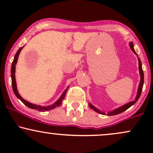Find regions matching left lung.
I'll return each mask as SVG.
<instances>
[{
    "label": "left lung",
    "mask_w": 153,
    "mask_h": 153,
    "mask_svg": "<svg viewBox=\"0 0 153 153\" xmlns=\"http://www.w3.org/2000/svg\"><path fill=\"white\" fill-rule=\"evenodd\" d=\"M129 46H130V48H131V50H132V52H134L135 54H137H137L136 53V52H135L134 50V46H133V43L132 42L129 43ZM138 61H139V71H140V85H139V87H138L137 94V96H136V98H135V100H134V101H131V102H129L128 103H127V104L124 105V106L119 107V108H116V109L112 111L108 112V113L107 114V115H108V116H114V115L119 114H120V113H122V112H124V111L128 109V108H129V107H131V106H132V105H134V103H136L137 101L139 98H140V95H141L142 91H143V84H144V73H143V68H142L141 60H140V59L139 58V57H138ZM89 103V106H90L93 110H94L95 111H96L97 113L101 114H103V115L106 114L104 112H102V111H101L98 110L97 108H96V107H94V106H93L91 103Z\"/></svg>",
    "instance_id": "left-lung-1"
}]
</instances>
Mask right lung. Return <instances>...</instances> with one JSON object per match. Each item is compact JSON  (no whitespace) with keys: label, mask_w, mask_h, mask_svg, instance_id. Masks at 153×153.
<instances>
[{"label":"right lung","mask_w":153,"mask_h":153,"mask_svg":"<svg viewBox=\"0 0 153 153\" xmlns=\"http://www.w3.org/2000/svg\"><path fill=\"white\" fill-rule=\"evenodd\" d=\"M23 47L24 46L20 47L19 48V50L17 51V52L16 53L15 56H14V59H13V62H12V65H11V71H10V73H11V75H10V76H11V81H12V88H13V93H14L16 96L17 98H18L19 99H20L21 101H22L23 103H24V104H25L26 106H27L29 108H32V109H35V110H37L39 111H49V110H51V109H53V108H56V107L59 106V105L62 103V100L65 99V94H66V92L67 91H68V88H67V89L65 91L63 92V94H62V96H60V98L57 100V101H56L55 103H54V104L52 105H50V106H39V105H36V104H33V103H29L27 101H26V100H24L22 96H20L19 94L18 91H17V87H16V78H15V71H16V64L17 63V60H18V57H19V54H20V52L21 50H22Z\"/></svg>","instance_id":"right-lung-1"}]
</instances>
